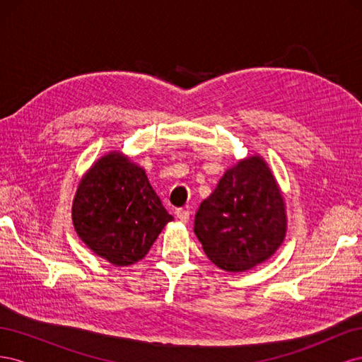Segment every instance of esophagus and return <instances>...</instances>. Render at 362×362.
I'll return each instance as SVG.
<instances>
[{"mask_svg":"<svg viewBox=\"0 0 362 362\" xmlns=\"http://www.w3.org/2000/svg\"><path fill=\"white\" fill-rule=\"evenodd\" d=\"M175 214H177V218L180 222H182V223L189 222V218H190V211L189 210H182V208H178V210L175 211Z\"/></svg>","mask_w":362,"mask_h":362,"instance_id":"obj_1","label":"esophagus"}]
</instances>
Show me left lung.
<instances>
[{
  "label": "left lung",
  "instance_id": "8db88e82",
  "mask_svg": "<svg viewBox=\"0 0 362 362\" xmlns=\"http://www.w3.org/2000/svg\"><path fill=\"white\" fill-rule=\"evenodd\" d=\"M286 233V202L259 156L229 168L194 216L205 255L226 272H245L269 259Z\"/></svg>",
  "mask_w": 362,
  "mask_h": 362
}]
</instances>
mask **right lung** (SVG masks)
I'll return each mask as SVG.
<instances>
[{
    "instance_id": "obj_1",
    "label": "right lung",
    "mask_w": 362,
    "mask_h": 362,
    "mask_svg": "<svg viewBox=\"0 0 362 362\" xmlns=\"http://www.w3.org/2000/svg\"><path fill=\"white\" fill-rule=\"evenodd\" d=\"M170 221L145 170L116 151L93 163L72 204L76 234L119 267L144 258Z\"/></svg>"
}]
</instances>
